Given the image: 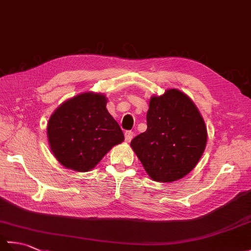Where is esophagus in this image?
<instances>
[{"instance_id": "esophagus-1", "label": "esophagus", "mask_w": 251, "mask_h": 251, "mask_svg": "<svg viewBox=\"0 0 251 251\" xmlns=\"http://www.w3.org/2000/svg\"><path fill=\"white\" fill-rule=\"evenodd\" d=\"M132 138H134V132H132L131 130H127L125 132V140H126V142H130Z\"/></svg>"}]
</instances>
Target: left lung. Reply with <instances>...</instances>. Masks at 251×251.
Listing matches in <instances>:
<instances>
[{"label":"left lung","instance_id":"obj_1","mask_svg":"<svg viewBox=\"0 0 251 251\" xmlns=\"http://www.w3.org/2000/svg\"><path fill=\"white\" fill-rule=\"evenodd\" d=\"M148 128L130 142L152 180L174 182L199 163L207 143V128L199 109L179 89L152 96L147 113Z\"/></svg>","mask_w":251,"mask_h":251}]
</instances>
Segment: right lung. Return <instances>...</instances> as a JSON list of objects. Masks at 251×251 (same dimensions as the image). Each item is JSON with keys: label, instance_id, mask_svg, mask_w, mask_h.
I'll return each instance as SVG.
<instances>
[{"label": "right lung", "instance_id": "obj_1", "mask_svg": "<svg viewBox=\"0 0 251 251\" xmlns=\"http://www.w3.org/2000/svg\"><path fill=\"white\" fill-rule=\"evenodd\" d=\"M106 102L103 94L86 92L68 99L51 114L47 138L52 154L63 167L89 172L112 148L124 141Z\"/></svg>", "mask_w": 251, "mask_h": 251}]
</instances>
